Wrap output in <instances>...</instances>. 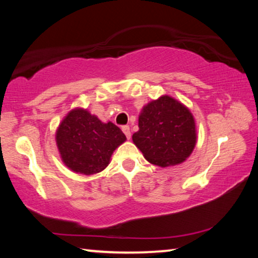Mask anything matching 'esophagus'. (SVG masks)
Masks as SVG:
<instances>
[{
    "label": "esophagus",
    "mask_w": 258,
    "mask_h": 258,
    "mask_svg": "<svg viewBox=\"0 0 258 258\" xmlns=\"http://www.w3.org/2000/svg\"><path fill=\"white\" fill-rule=\"evenodd\" d=\"M121 131H123L124 134L126 135V138L130 140V138H131V131H130L128 126H123V127H121Z\"/></svg>",
    "instance_id": "1"
}]
</instances>
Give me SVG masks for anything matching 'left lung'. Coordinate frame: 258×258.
Instances as JSON below:
<instances>
[{
    "instance_id": "8db88e82",
    "label": "left lung",
    "mask_w": 258,
    "mask_h": 258,
    "mask_svg": "<svg viewBox=\"0 0 258 258\" xmlns=\"http://www.w3.org/2000/svg\"><path fill=\"white\" fill-rule=\"evenodd\" d=\"M133 143L150 164L161 168L184 163L197 143V128L190 109L164 94L143 106Z\"/></svg>"
}]
</instances>
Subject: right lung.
Returning a JSON list of instances; mask_svg holds the SVG:
<instances>
[{
	"instance_id": "obj_1",
	"label": "right lung",
	"mask_w": 258,
	"mask_h": 258,
	"mask_svg": "<svg viewBox=\"0 0 258 258\" xmlns=\"http://www.w3.org/2000/svg\"><path fill=\"white\" fill-rule=\"evenodd\" d=\"M126 141L125 134L111 121L100 120L87 109H72L55 131L60 158L71 171L92 175L110 164L111 155Z\"/></svg>"
}]
</instances>
